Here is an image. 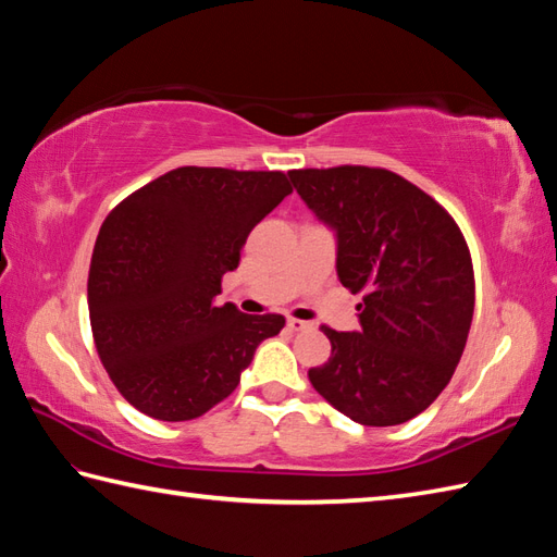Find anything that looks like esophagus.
Returning <instances> with one entry per match:
<instances>
[{"label":"esophagus","instance_id":"34e87169","mask_svg":"<svg viewBox=\"0 0 557 557\" xmlns=\"http://www.w3.org/2000/svg\"><path fill=\"white\" fill-rule=\"evenodd\" d=\"M287 325H289V330H294V333H299V330H311V323L299 321V318H289Z\"/></svg>","mask_w":557,"mask_h":557}]
</instances>
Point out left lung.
<instances>
[{
    "label": "left lung",
    "mask_w": 557,
    "mask_h": 557,
    "mask_svg": "<svg viewBox=\"0 0 557 557\" xmlns=\"http://www.w3.org/2000/svg\"><path fill=\"white\" fill-rule=\"evenodd\" d=\"M313 215L335 232L337 277L359 330L323 327L333 354L311 385L361 425H397L453 377L474 315V270L455 220L399 174L375 168L292 170Z\"/></svg>",
    "instance_id": "left-lung-1"
}]
</instances>
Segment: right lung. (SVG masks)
Wrapping results in <instances>:
<instances>
[{"label":"right lung","mask_w":557,"mask_h":557,"mask_svg":"<svg viewBox=\"0 0 557 557\" xmlns=\"http://www.w3.org/2000/svg\"><path fill=\"white\" fill-rule=\"evenodd\" d=\"M292 194L282 172L180 168L138 188L92 248V337L128 405L188 421L234 393L258 345L285 318L218 306L246 236Z\"/></svg>","instance_id":"1"}]
</instances>
